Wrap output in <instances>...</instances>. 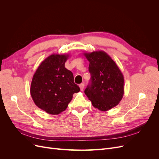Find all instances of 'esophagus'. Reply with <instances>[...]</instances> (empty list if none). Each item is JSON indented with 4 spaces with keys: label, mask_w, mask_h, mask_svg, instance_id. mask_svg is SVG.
I'll return each mask as SVG.
<instances>
[{
    "label": "esophagus",
    "mask_w": 159,
    "mask_h": 159,
    "mask_svg": "<svg viewBox=\"0 0 159 159\" xmlns=\"http://www.w3.org/2000/svg\"><path fill=\"white\" fill-rule=\"evenodd\" d=\"M80 86V90L81 91H83L84 90V84H80L79 85Z\"/></svg>",
    "instance_id": "obj_1"
}]
</instances>
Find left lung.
Masks as SVG:
<instances>
[{
  "mask_svg": "<svg viewBox=\"0 0 159 159\" xmlns=\"http://www.w3.org/2000/svg\"><path fill=\"white\" fill-rule=\"evenodd\" d=\"M89 61V84L84 93L93 106L100 111L109 110L119 104L124 93V78L115 62L107 53H84Z\"/></svg>",
  "mask_w": 159,
  "mask_h": 159,
  "instance_id": "8db88e82",
  "label": "left lung"
}]
</instances>
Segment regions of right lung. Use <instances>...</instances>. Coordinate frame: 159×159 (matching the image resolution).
Instances as JSON below:
<instances>
[{"label":"right lung","mask_w":159,"mask_h":159,"mask_svg":"<svg viewBox=\"0 0 159 159\" xmlns=\"http://www.w3.org/2000/svg\"><path fill=\"white\" fill-rule=\"evenodd\" d=\"M69 57L66 54H52L43 61L34 75L30 94L40 109L51 115L65 111L80 89L74 81L72 72L65 68Z\"/></svg>","instance_id":"right-lung-1"}]
</instances>
